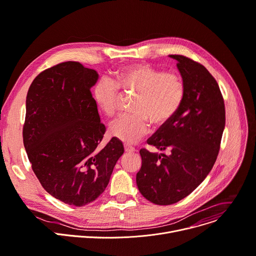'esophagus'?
Masks as SVG:
<instances>
[{
    "instance_id": "obj_1",
    "label": "esophagus",
    "mask_w": 256,
    "mask_h": 256,
    "mask_svg": "<svg viewBox=\"0 0 256 256\" xmlns=\"http://www.w3.org/2000/svg\"><path fill=\"white\" fill-rule=\"evenodd\" d=\"M124 151L128 152V153H130V152H134L136 149L132 146L128 145V144H124Z\"/></svg>"
}]
</instances>
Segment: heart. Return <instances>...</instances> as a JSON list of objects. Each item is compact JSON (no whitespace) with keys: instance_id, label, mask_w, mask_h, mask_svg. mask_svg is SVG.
I'll return each mask as SVG.
<instances>
[{"instance_id":"obj_1","label":"heart","mask_w":256,"mask_h":256,"mask_svg":"<svg viewBox=\"0 0 256 256\" xmlns=\"http://www.w3.org/2000/svg\"><path fill=\"white\" fill-rule=\"evenodd\" d=\"M120 88L136 92L132 111L122 115L109 128L110 134L126 143H136L147 134L149 122L153 126L168 122L180 108L184 98V82L176 72H164L147 64H132L115 76V80H100L92 88L97 107L108 118L118 110Z\"/></svg>"}]
</instances>
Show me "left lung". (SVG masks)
<instances>
[{
    "label": "left lung",
    "mask_w": 256,
    "mask_h": 256,
    "mask_svg": "<svg viewBox=\"0 0 256 256\" xmlns=\"http://www.w3.org/2000/svg\"><path fill=\"white\" fill-rule=\"evenodd\" d=\"M184 82V98L174 118L161 126L147 143L168 155L140 150L138 191L150 202L170 205L191 194L214 168L226 124L220 86L200 63L170 55Z\"/></svg>",
    "instance_id": "obj_1"
}]
</instances>
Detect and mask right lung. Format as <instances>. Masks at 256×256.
<instances>
[{
  "mask_svg": "<svg viewBox=\"0 0 256 256\" xmlns=\"http://www.w3.org/2000/svg\"><path fill=\"white\" fill-rule=\"evenodd\" d=\"M94 69L67 61L42 72L26 96L23 144L42 188L74 206L96 200L106 189L124 145L112 138L98 150L106 128L90 88Z\"/></svg>",
  "mask_w": 256,
  "mask_h": 256,
  "instance_id": "1",
  "label": "right lung"
}]
</instances>
